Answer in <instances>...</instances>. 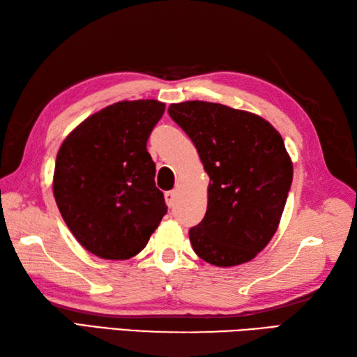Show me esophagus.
<instances>
[{
  "mask_svg": "<svg viewBox=\"0 0 357 357\" xmlns=\"http://www.w3.org/2000/svg\"><path fill=\"white\" fill-rule=\"evenodd\" d=\"M164 198H165V204H167V206H169V207H173L174 199H176V192H174V190H172V192H165Z\"/></svg>",
  "mask_w": 357,
  "mask_h": 357,
  "instance_id": "esophagus-1",
  "label": "esophagus"
}]
</instances>
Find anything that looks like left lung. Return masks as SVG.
I'll use <instances>...</instances> for the list:
<instances>
[{"label": "left lung", "instance_id": "8db88e82", "mask_svg": "<svg viewBox=\"0 0 357 357\" xmlns=\"http://www.w3.org/2000/svg\"><path fill=\"white\" fill-rule=\"evenodd\" d=\"M169 115L210 176L206 216L188 231L195 253L218 267L252 261L276 233L291 187L282 136L261 116L222 104H172Z\"/></svg>", "mask_w": 357, "mask_h": 357}]
</instances>
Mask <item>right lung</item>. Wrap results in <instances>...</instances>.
Listing matches in <instances>:
<instances>
[{"label": "right lung", "instance_id": "1", "mask_svg": "<svg viewBox=\"0 0 357 357\" xmlns=\"http://www.w3.org/2000/svg\"><path fill=\"white\" fill-rule=\"evenodd\" d=\"M164 110L156 100L115 102L82 121L59 147L56 206L73 236L98 257L138 255L167 213L147 151Z\"/></svg>", "mask_w": 357, "mask_h": 357}]
</instances>
